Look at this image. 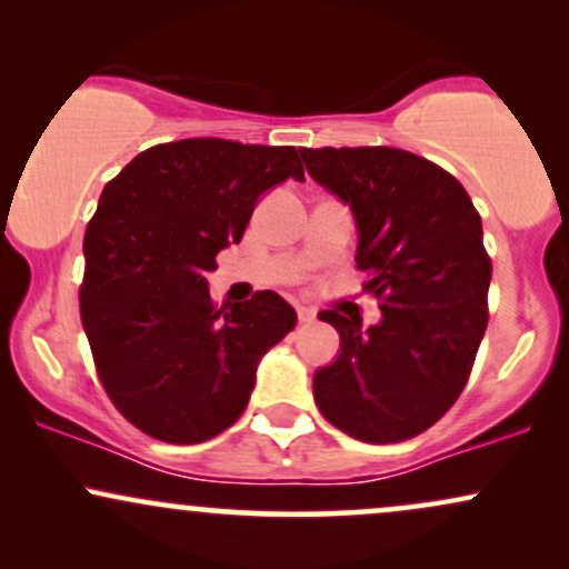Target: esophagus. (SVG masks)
<instances>
[{"mask_svg": "<svg viewBox=\"0 0 569 569\" xmlns=\"http://www.w3.org/2000/svg\"><path fill=\"white\" fill-rule=\"evenodd\" d=\"M297 318L299 323H312L316 321V310L312 307H297Z\"/></svg>", "mask_w": 569, "mask_h": 569, "instance_id": "obj_1", "label": "esophagus"}]
</instances>
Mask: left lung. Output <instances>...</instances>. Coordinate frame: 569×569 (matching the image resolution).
Here are the masks:
<instances>
[{
  "label": "left lung",
  "instance_id": "left-lung-1",
  "mask_svg": "<svg viewBox=\"0 0 569 569\" xmlns=\"http://www.w3.org/2000/svg\"><path fill=\"white\" fill-rule=\"evenodd\" d=\"M307 173L350 206L356 264L382 321L323 310L339 356L312 377L331 426L358 441L420 436L471 377L487 329L492 280L481 217L452 173L393 147L299 149Z\"/></svg>",
  "mask_w": 569,
  "mask_h": 569
}]
</instances>
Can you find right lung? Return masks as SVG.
I'll return each instance as SVG.
<instances>
[{
    "instance_id": "1",
    "label": "right lung",
    "mask_w": 569,
    "mask_h": 569,
    "mask_svg": "<svg viewBox=\"0 0 569 569\" xmlns=\"http://www.w3.org/2000/svg\"><path fill=\"white\" fill-rule=\"evenodd\" d=\"M286 179H305L293 147L184 139L143 149L103 187L82 240V329L107 396L152 439L230 428L259 358L297 326L276 291L217 307L206 280L259 194Z\"/></svg>"
}]
</instances>
